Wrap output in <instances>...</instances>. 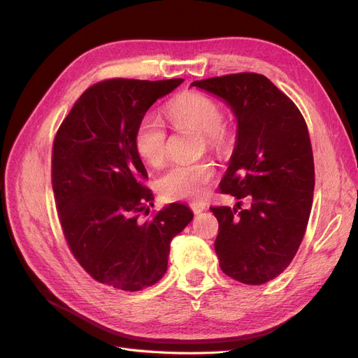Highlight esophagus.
Segmentation results:
<instances>
[{
  "instance_id": "obj_1",
  "label": "esophagus",
  "mask_w": 358,
  "mask_h": 358,
  "mask_svg": "<svg viewBox=\"0 0 358 358\" xmlns=\"http://www.w3.org/2000/svg\"><path fill=\"white\" fill-rule=\"evenodd\" d=\"M189 208H191V210L194 213H200V212H203L206 209V204L200 203V201H194V203L189 204Z\"/></svg>"
}]
</instances>
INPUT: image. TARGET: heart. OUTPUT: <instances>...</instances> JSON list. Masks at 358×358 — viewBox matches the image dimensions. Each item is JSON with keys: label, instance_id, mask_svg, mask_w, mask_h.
I'll list each match as a JSON object with an SVG mask.
<instances>
[{"label": "heart", "instance_id": "1", "mask_svg": "<svg viewBox=\"0 0 358 358\" xmlns=\"http://www.w3.org/2000/svg\"><path fill=\"white\" fill-rule=\"evenodd\" d=\"M166 115L175 127L200 129L203 145L213 150H224L230 143V127L222 121L221 104L201 92H183L166 106ZM133 145L137 155L146 164L157 167L167 155V129L161 119L146 113L138 119ZM216 178L212 159L197 162H175L157 179V189L166 200H201L209 192Z\"/></svg>", "mask_w": 358, "mask_h": 358}]
</instances>
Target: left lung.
<instances>
[{"label":"left lung","instance_id":"left-lung-1","mask_svg":"<svg viewBox=\"0 0 358 358\" xmlns=\"http://www.w3.org/2000/svg\"><path fill=\"white\" fill-rule=\"evenodd\" d=\"M227 101L237 117V142L220 183L249 208L212 206L220 229L215 251L222 272L262 285L289 266L305 236L315 167L305 117L266 76L236 73L192 82Z\"/></svg>","mask_w":358,"mask_h":358}]
</instances>
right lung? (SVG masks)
I'll list each match as a JSON object with an SVG mask.
<instances>
[{
	"mask_svg": "<svg viewBox=\"0 0 358 358\" xmlns=\"http://www.w3.org/2000/svg\"><path fill=\"white\" fill-rule=\"evenodd\" d=\"M182 82L116 78L94 83L53 138L52 188L64 237L85 272L110 288L140 291L158 282L171 239L194 216L188 206L171 203L138 221L154 194L145 185L134 129L149 107Z\"/></svg>",
	"mask_w": 358,
	"mask_h": 358,
	"instance_id": "right-lung-1",
	"label": "right lung"
}]
</instances>
